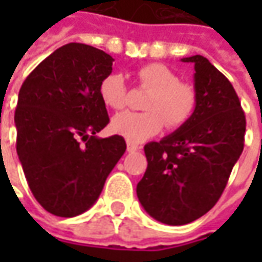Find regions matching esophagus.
<instances>
[{"instance_id": "1", "label": "esophagus", "mask_w": 262, "mask_h": 262, "mask_svg": "<svg viewBox=\"0 0 262 262\" xmlns=\"http://www.w3.org/2000/svg\"><path fill=\"white\" fill-rule=\"evenodd\" d=\"M140 148H141V147L137 146V144H134V143H128V144H126V150H128V151H131V153L138 151Z\"/></svg>"}]
</instances>
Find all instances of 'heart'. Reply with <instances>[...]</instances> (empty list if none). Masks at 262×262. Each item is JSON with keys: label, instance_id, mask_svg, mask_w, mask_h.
<instances>
[{"label": "heart", "instance_id": "1", "mask_svg": "<svg viewBox=\"0 0 262 262\" xmlns=\"http://www.w3.org/2000/svg\"><path fill=\"white\" fill-rule=\"evenodd\" d=\"M138 84L150 90L146 112H122L112 119V129L131 143H141L156 136L166 126L178 129L192 118L196 107V92L191 84L182 83L175 71L159 62H151L137 70ZM99 96L103 105L122 109L126 105L124 77L111 73L102 78Z\"/></svg>", "mask_w": 262, "mask_h": 262}]
</instances>
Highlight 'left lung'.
Listing matches in <instances>:
<instances>
[{"label": "left lung", "mask_w": 262, "mask_h": 262, "mask_svg": "<svg viewBox=\"0 0 262 262\" xmlns=\"http://www.w3.org/2000/svg\"><path fill=\"white\" fill-rule=\"evenodd\" d=\"M195 68L192 118L144 146L147 169L137 196L147 213L170 226L191 223L222 196L244 150L247 119L235 89L207 58H182Z\"/></svg>", "instance_id": "1"}]
</instances>
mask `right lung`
I'll return each instance as SVG.
<instances>
[{
	"label": "right lung",
	"mask_w": 262,
	"mask_h": 262,
	"mask_svg": "<svg viewBox=\"0 0 262 262\" xmlns=\"http://www.w3.org/2000/svg\"><path fill=\"white\" fill-rule=\"evenodd\" d=\"M112 61L97 48L67 43L21 84L14 114L17 155L32 194L54 216L89 210L125 153L124 137H96L109 124L99 84L112 73Z\"/></svg>",
	"instance_id": "add662e5"
}]
</instances>
